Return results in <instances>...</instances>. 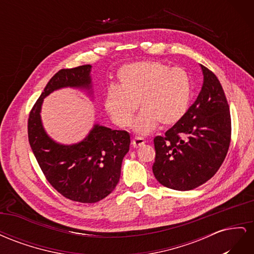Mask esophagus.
<instances>
[{"mask_svg": "<svg viewBox=\"0 0 254 254\" xmlns=\"http://www.w3.org/2000/svg\"><path fill=\"white\" fill-rule=\"evenodd\" d=\"M145 143H146V141L144 139H142V137H139V136H134L132 139V146L135 148L140 147V146H142Z\"/></svg>", "mask_w": 254, "mask_h": 254, "instance_id": "34e87169", "label": "esophagus"}]
</instances>
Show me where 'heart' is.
<instances>
[{
  "mask_svg": "<svg viewBox=\"0 0 254 254\" xmlns=\"http://www.w3.org/2000/svg\"><path fill=\"white\" fill-rule=\"evenodd\" d=\"M118 87H110L105 96V109L120 127H127L137 107L142 112L133 129L147 134L158 124H177L187 113L191 97V79L186 68L170 67L160 61H140L118 72Z\"/></svg>",
  "mask_w": 254,
  "mask_h": 254,
  "instance_id": "1",
  "label": "heart"
}]
</instances>
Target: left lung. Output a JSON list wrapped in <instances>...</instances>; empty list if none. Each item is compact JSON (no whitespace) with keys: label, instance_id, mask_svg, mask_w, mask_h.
Returning <instances> with one entry per match:
<instances>
[{"label":"left lung","instance_id":"obj_1","mask_svg":"<svg viewBox=\"0 0 254 254\" xmlns=\"http://www.w3.org/2000/svg\"><path fill=\"white\" fill-rule=\"evenodd\" d=\"M203 84L195 103L163 136L153 139L152 172L162 186L190 190L219 170L231 142V115L224 89L201 64Z\"/></svg>","mask_w":254,"mask_h":254}]
</instances>
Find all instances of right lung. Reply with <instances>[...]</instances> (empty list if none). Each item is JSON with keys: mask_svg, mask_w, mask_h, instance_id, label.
<instances>
[{"mask_svg": "<svg viewBox=\"0 0 254 254\" xmlns=\"http://www.w3.org/2000/svg\"><path fill=\"white\" fill-rule=\"evenodd\" d=\"M90 64L58 71L37 99L27 122L30 147L45 178L64 197L81 203L102 200L117 187L130 135L125 130L94 125L80 143L61 145L45 133L40 110L43 98L57 89H90Z\"/></svg>", "mask_w": 254, "mask_h": 254, "instance_id": "add662e5", "label": "right lung"}]
</instances>
